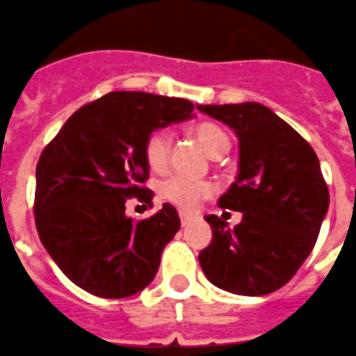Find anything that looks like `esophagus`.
Returning <instances> with one entry per match:
<instances>
[{"label":"esophagus","instance_id":"obj_1","mask_svg":"<svg viewBox=\"0 0 356 356\" xmlns=\"http://www.w3.org/2000/svg\"><path fill=\"white\" fill-rule=\"evenodd\" d=\"M179 218H181V226H188L190 222H192V216H188V214H184V213H181L179 214Z\"/></svg>","mask_w":356,"mask_h":356}]
</instances>
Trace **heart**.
Masks as SVG:
<instances>
[{"instance_id": "1", "label": "heart", "mask_w": 356, "mask_h": 356, "mask_svg": "<svg viewBox=\"0 0 356 356\" xmlns=\"http://www.w3.org/2000/svg\"><path fill=\"white\" fill-rule=\"evenodd\" d=\"M192 138L200 147L213 159H218L229 147V136L226 130L214 123H200L192 129ZM143 159L151 172H164L170 164V140L166 132H153L143 145ZM213 186L207 181L186 177H170L160 184V196L173 203L181 211H194L203 197L211 196Z\"/></svg>"}]
</instances>
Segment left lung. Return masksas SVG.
Here are the masks:
<instances>
[{
    "label": "left lung",
    "instance_id": "obj_1",
    "mask_svg": "<svg viewBox=\"0 0 356 356\" xmlns=\"http://www.w3.org/2000/svg\"><path fill=\"white\" fill-rule=\"evenodd\" d=\"M197 110L237 136V177L218 205L243 213L233 229L214 214L205 216L213 241L200 252V265L224 291L268 295L286 286L310 256L329 211L319 159L297 130L259 102Z\"/></svg>",
    "mask_w": 356,
    "mask_h": 356
}]
</instances>
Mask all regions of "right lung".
<instances>
[{"label": "right lung", "mask_w": 356, "mask_h": 356, "mask_svg": "<svg viewBox=\"0 0 356 356\" xmlns=\"http://www.w3.org/2000/svg\"><path fill=\"white\" fill-rule=\"evenodd\" d=\"M194 118V104L143 91H113L81 106L42 151L37 164L35 224L61 273L81 289L123 298L147 287L166 244L181 227L173 205L134 222L132 196L149 166L143 145L154 130Z\"/></svg>", "instance_id": "1"}]
</instances>
